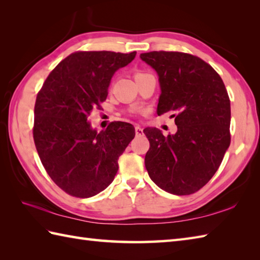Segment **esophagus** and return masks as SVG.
<instances>
[{
    "instance_id": "1",
    "label": "esophagus",
    "mask_w": 260,
    "mask_h": 260,
    "mask_svg": "<svg viewBox=\"0 0 260 260\" xmlns=\"http://www.w3.org/2000/svg\"><path fill=\"white\" fill-rule=\"evenodd\" d=\"M135 133H136V135H142L143 134V128H142V127H140L139 125H136L135 126Z\"/></svg>"
}]
</instances>
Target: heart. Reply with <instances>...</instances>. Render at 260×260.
I'll use <instances>...</instances> for the list:
<instances>
[{
	"instance_id": "b5f03b06",
	"label": "heart",
	"mask_w": 260,
	"mask_h": 260,
	"mask_svg": "<svg viewBox=\"0 0 260 260\" xmlns=\"http://www.w3.org/2000/svg\"><path fill=\"white\" fill-rule=\"evenodd\" d=\"M146 73H144V71H136L135 75H134V78H136V77H140V76H143L145 75Z\"/></svg>"
}]
</instances>
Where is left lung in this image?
<instances>
[{
	"mask_svg": "<svg viewBox=\"0 0 260 260\" xmlns=\"http://www.w3.org/2000/svg\"><path fill=\"white\" fill-rule=\"evenodd\" d=\"M156 70L157 115L172 112L178 132L164 136L147 127L145 168L162 190L176 196L199 191L211 180L230 145V99L221 77L201 58L178 51L141 53Z\"/></svg>",
	"mask_w": 260,
	"mask_h": 260,
	"instance_id": "left-lung-1",
	"label": "left lung"
}]
</instances>
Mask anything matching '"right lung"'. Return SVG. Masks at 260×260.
<instances>
[{
  "label": "right lung",
  "mask_w": 260,
  "mask_h": 260,
  "mask_svg": "<svg viewBox=\"0 0 260 260\" xmlns=\"http://www.w3.org/2000/svg\"><path fill=\"white\" fill-rule=\"evenodd\" d=\"M135 56V51L74 52L38 92L33 140L47 173L69 196L90 198L106 189L118 171V157L134 139L129 123L112 121L97 133L88 117L106 101L115 71Z\"/></svg>",
  "instance_id": "add662e5"
}]
</instances>
